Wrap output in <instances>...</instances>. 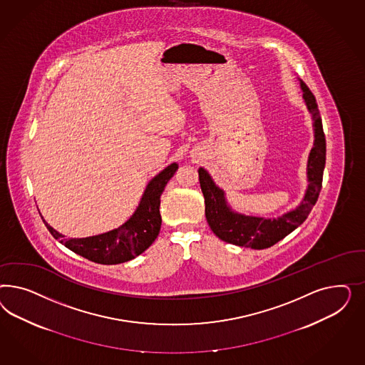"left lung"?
Segmentation results:
<instances>
[{
    "instance_id": "left-lung-1",
    "label": "left lung",
    "mask_w": 365,
    "mask_h": 365,
    "mask_svg": "<svg viewBox=\"0 0 365 365\" xmlns=\"http://www.w3.org/2000/svg\"><path fill=\"white\" fill-rule=\"evenodd\" d=\"M304 99L313 118L314 127V144L310 150L308 159V188L301 205L296 210L284 214L277 220H265L261 217H247L234 212L227 206L225 194L217 187L209 173L205 168H199V183L205 197V214L212 232L225 242L232 243L242 247H252L255 250L267 249L274 243L285 238L287 234L297 229L308 218L313 206L316 205L321 187L322 174L325 167L327 144L322 130L320 110L314 95L308 86L299 80Z\"/></svg>"
}]
</instances>
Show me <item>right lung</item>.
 I'll return each mask as SVG.
<instances>
[{
    "label": "right lung",
    "mask_w": 365,
    "mask_h": 365,
    "mask_svg": "<svg viewBox=\"0 0 365 365\" xmlns=\"http://www.w3.org/2000/svg\"><path fill=\"white\" fill-rule=\"evenodd\" d=\"M178 170L177 163L166 167L160 174L148 183L143 198L133 217L120 227L93 235L88 238H69L56 232L44 221L46 229L69 250L101 265H118L133 259L147 250L159 234L160 217V195L167 182L174 177ZM43 218V217H41Z\"/></svg>",
    "instance_id": "obj_1"
}]
</instances>
